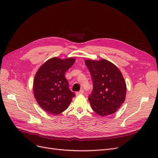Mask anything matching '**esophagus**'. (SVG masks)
I'll return each mask as SVG.
<instances>
[{
	"label": "esophagus",
	"instance_id": "esophagus-1",
	"mask_svg": "<svg viewBox=\"0 0 158 158\" xmlns=\"http://www.w3.org/2000/svg\"><path fill=\"white\" fill-rule=\"evenodd\" d=\"M83 93H84V90L81 89V90H80V91L76 92V95L78 96V95H79V94H83Z\"/></svg>",
	"mask_w": 158,
	"mask_h": 158
}]
</instances>
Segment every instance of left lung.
<instances>
[{
	"label": "left lung",
	"instance_id": "obj_1",
	"mask_svg": "<svg viewBox=\"0 0 158 158\" xmlns=\"http://www.w3.org/2000/svg\"><path fill=\"white\" fill-rule=\"evenodd\" d=\"M85 64L93 83V91L88 98L93 110L103 117L115 113L124 102L127 93L121 72L105 59L87 60Z\"/></svg>",
	"mask_w": 158,
	"mask_h": 158
}]
</instances>
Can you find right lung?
Returning a JSON list of instances; mask_svg holds the SVG:
<instances>
[{
	"mask_svg": "<svg viewBox=\"0 0 158 158\" xmlns=\"http://www.w3.org/2000/svg\"><path fill=\"white\" fill-rule=\"evenodd\" d=\"M73 58H52L40 67L34 80V94L41 108L50 114L58 115L71 104L75 94L69 88L65 73L74 64Z\"/></svg>",
	"mask_w": 158,
	"mask_h": 158,
	"instance_id": "obj_1",
	"label": "right lung"
}]
</instances>
